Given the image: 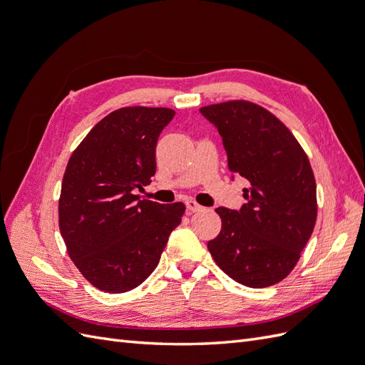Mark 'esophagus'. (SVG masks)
Returning a JSON list of instances; mask_svg holds the SVG:
<instances>
[{"mask_svg": "<svg viewBox=\"0 0 365 365\" xmlns=\"http://www.w3.org/2000/svg\"><path fill=\"white\" fill-rule=\"evenodd\" d=\"M185 207H187V210H189L190 213H196V212H201L202 210V207L197 204L196 201H193V200H187L185 201Z\"/></svg>", "mask_w": 365, "mask_h": 365, "instance_id": "obj_1", "label": "esophagus"}]
</instances>
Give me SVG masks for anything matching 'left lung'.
<instances>
[{
    "label": "left lung",
    "mask_w": 365,
    "mask_h": 365,
    "mask_svg": "<svg viewBox=\"0 0 365 365\" xmlns=\"http://www.w3.org/2000/svg\"><path fill=\"white\" fill-rule=\"evenodd\" d=\"M227 152L231 178L251 184L239 210L216 208L222 230L207 247L217 267L248 288L282 282L300 259L317 220V185L292 132L267 109L245 101L200 109Z\"/></svg>",
    "instance_id": "left-lung-1"
}]
</instances>
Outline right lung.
I'll return each instance as SVG.
<instances>
[{"mask_svg":"<svg viewBox=\"0 0 365 365\" xmlns=\"http://www.w3.org/2000/svg\"><path fill=\"white\" fill-rule=\"evenodd\" d=\"M175 111L129 106L88 132L65 169L59 228L71 260L97 289L137 288L157 268L184 204L138 200L155 175V148Z\"/></svg>","mask_w":365,"mask_h":365,"instance_id":"1","label":"right lung"}]
</instances>
